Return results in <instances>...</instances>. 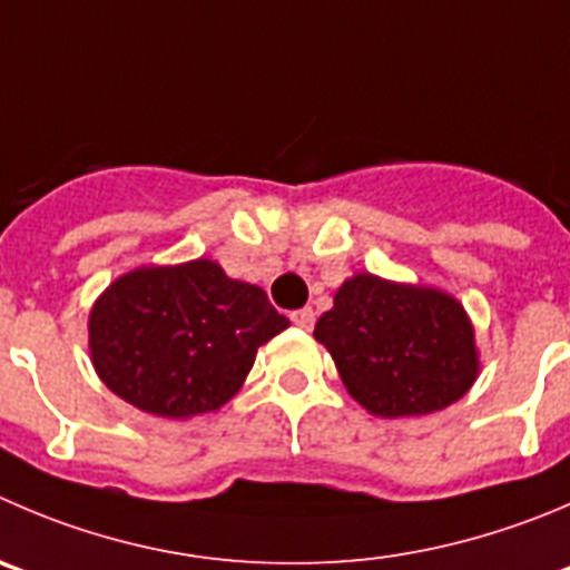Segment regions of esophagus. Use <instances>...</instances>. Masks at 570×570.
Wrapping results in <instances>:
<instances>
[{
	"instance_id": "obj_1",
	"label": "esophagus",
	"mask_w": 570,
	"mask_h": 570,
	"mask_svg": "<svg viewBox=\"0 0 570 570\" xmlns=\"http://www.w3.org/2000/svg\"><path fill=\"white\" fill-rule=\"evenodd\" d=\"M291 322H294L299 330H313V322H316V316H313L311 307H302V311L291 313Z\"/></svg>"
}]
</instances>
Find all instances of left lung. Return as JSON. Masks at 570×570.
Here are the masks:
<instances>
[{
    "label": "left lung",
    "mask_w": 570,
    "mask_h": 570,
    "mask_svg": "<svg viewBox=\"0 0 570 570\" xmlns=\"http://www.w3.org/2000/svg\"><path fill=\"white\" fill-rule=\"evenodd\" d=\"M313 335L352 400L383 420L448 409L481 370L475 327L456 296L370 271L344 279Z\"/></svg>",
    "instance_id": "left-lung-1"
}]
</instances>
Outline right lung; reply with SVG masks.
Wrapping results in <instances>:
<instances>
[{"label": "right lung", "mask_w": 570, "mask_h": 570, "mask_svg": "<svg viewBox=\"0 0 570 570\" xmlns=\"http://www.w3.org/2000/svg\"><path fill=\"white\" fill-rule=\"evenodd\" d=\"M285 327L259 285L232 279L215 259L139 265L91 305L89 355L119 400L193 420L229 403L259 346Z\"/></svg>", "instance_id": "obj_1"}]
</instances>
